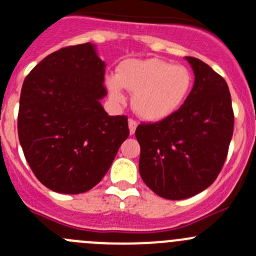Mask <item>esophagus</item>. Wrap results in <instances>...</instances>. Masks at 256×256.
Wrapping results in <instances>:
<instances>
[{"label": "esophagus", "mask_w": 256, "mask_h": 256, "mask_svg": "<svg viewBox=\"0 0 256 256\" xmlns=\"http://www.w3.org/2000/svg\"><path fill=\"white\" fill-rule=\"evenodd\" d=\"M136 128H138V122H136V121H134V120H128V130H130L131 135H132V134L135 132Z\"/></svg>", "instance_id": "obj_1"}]
</instances>
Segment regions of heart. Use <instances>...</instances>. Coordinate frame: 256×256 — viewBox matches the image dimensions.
Here are the masks:
<instances>
[{"mask_svg":"<svg viewBox=\"0 0 256 256\" xmlns=\"http://www.w3.org/2000/svg\"><path fill=\"white\" fill-rule=\"evenodd\" d=\"M108 93L116 102L125 100L124 88L132 92L131 106L145 121L156 122L172 116L185 102L191 88V74L181 65L160 58L128 60L117 75L106 80Z\"/></svg>","mask_w":256,"mask_h":256,"instance_id":"heart-1","label":"heart"}]
</instances>
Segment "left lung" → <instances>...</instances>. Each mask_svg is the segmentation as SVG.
<instances>
[{
	"instance_id": "1",
	"label": "left lung",
	"mask_w": 256,
	"mask_h": 256,
	"mask_svg": "<svg viewBox=\"0 0 256 256\" xmlns=\"http://www.w3.org/2000/svg\"><path fill=\"white\" fill-rule=\"evenodd\" d=\"M194 85L172 116L142 124L139 172L145 185L170 200L194 196L214 182L223 167L234 134L228 85L210 66L185 57Z\"/></svg>"
}]
</instances>
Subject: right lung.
Instances as JSON below:
<instances>
[{
	"mask_svg": "<svg viewBox=\"0 0 256 256\" xmlns=\"http://www.w3.org/2000/svg\"><path fill=\"white\" fill-rule=\"evenodd\" d=\"M106 62L93 43L48 54L25 78L18 132L36 178L61 194L100 182L128 139L126 116H108Z\"/></svg>",
	"mask_w": 256,
	"mask_h": 256,
	"instance_id": "add662e5",
	"label": "right lung"
}]
</instances>
